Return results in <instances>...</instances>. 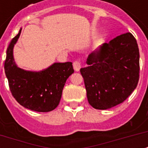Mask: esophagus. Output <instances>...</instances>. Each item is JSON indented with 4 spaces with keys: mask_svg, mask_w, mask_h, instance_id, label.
Here are the masks:
<instances>
[{
    "mask_svg": "<svg viewBox=\"0 0 148 148\" xmlns=\"http://www.w3.org/2000/svg\"><path fill=\"white\" fill-rule=\"evenodd\" d=\"M73 67H74V71H79V70L81 69L80 62L74 61V62H73Z\"/></svg>",
    "mask_w": 148,
    "mask_h": 148,
    "instance_id": "esophagus-1",
    "label": "esophagus"
}]
</instances>
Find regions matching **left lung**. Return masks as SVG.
<instances>
[{
    "instance_id": "1",
    "label": "left lung",
    "mask_w": 148,
    "mask_h": 148,
    "mask_svg": "<svg viewBox=\"0 0 148 148\" xmlns=\"http://www.w3.org/2000/svg\"><path fill=\"white\" fill-rule=\"evenodd\" d=\"M81 68L90 105L109 109L121 104L136 88L140 78V52L130 32L106 42L87 58Z\"/></svg>"
}]
</instances>
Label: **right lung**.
<instances>
[{"label": "right lung", "instance_id": "add662e5", "mask_svg": "<svg viewBox=\"0 0 148 148\" xmlns=\"http://www.w3.org/2000/svg\"><path fill=\"white\" fill-rule=\"evenodd\" d=\"M19 33L9 43L5 61V72L12 96L24 108L36 112L52 111L59 104L66 81L74 73L72 62H56L39 72L17 67L13 58V47Z\"/></svg>", "mask_w": 148, "mask_h": 148}]
</instances>
